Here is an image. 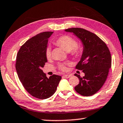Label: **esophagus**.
<instances>
[{
    "label": "esophagus",
    "instance_id": "obj_1",
    "mask_svg": "<svg viewBox=\"0 0 123 123\" xmlns=\"http://www.w3.org/2000/svg\"><path fill=\"white\" fill-rule=\"evenodd\" d=\"M71 76V75H70V74H65V75H63V77L66 78H68L70 77Z\"/></svg>",
    "mask_w": 123,
    "mask_h": 123
}]
</instances>
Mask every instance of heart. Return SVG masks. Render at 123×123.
<instances>
[{
	"mask_svg": "<svg viewBox=\"0 0 123 123\" xmlns=\"http://www.w3.org/2000/svg\"><path fill=\"white\" fill-rule=\"evenodd\" d=\"M55 43L56 45L63 48L65 51H68L71 56L75 57H79L83 51L82 46L77 43L76 40L71 36L67 35L61 36L56 40ZM45 56L47 60H49L51 58V51L49 47L46 50ZM67 65V64L66 63H60L58 65V67L60 70L65 71L66 70Z\"/></svg>",
	"mask_w": 123,
	"mask_h": 123,
	"instance_id": "b5f03b06",
	"label": "heart"
}]
</instances>
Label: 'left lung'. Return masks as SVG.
Returning <instances> with one entry per match:
<instances>
[{"label":"left lung","instance_id":"1","mask_svg":"<svg viewBox=\"0 0 123 123\" xmlns=\"http://www.w3.org/2000/svg\"><path fill=\"white\" fill-rule=\"evenodd\" d=\"M65 31L73 32L83 46V54L76 68L82 70L85 76L80 77L79 74H74L80 80L75 91L82 96H92L101 88L107 80L111 65V52L106 43L94 33L78 27Z\"/></svg>","mask_w":123,"mask_h":123}]
</instances>
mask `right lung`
I'll return each mask as SVG.
<instances>
[{
	"mask_svg": "<svg viewBox=\"0 0 123 123\" xmlns=\"http://www.w3.org/2000/svg\"><path fill=\"white\" fill-rule=\"evenodd\" d=\"M53 32H43L27 40L17 54L15 67L22 85L29 94L41 99L54 94L61 77L53 74L47 78L42 68L47 62L45 52L48 38Z\"/></svg>",
	"mask_w": 123,
	"mask_h": 123,
	"instance_id": "1",
	"label": "right lung"
}]
</instances>
